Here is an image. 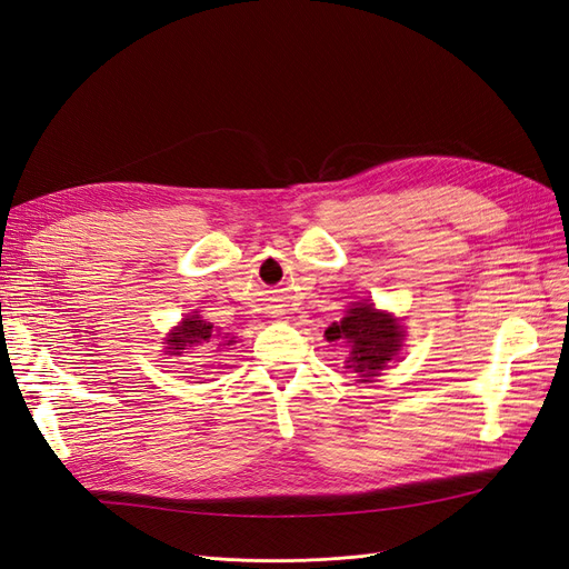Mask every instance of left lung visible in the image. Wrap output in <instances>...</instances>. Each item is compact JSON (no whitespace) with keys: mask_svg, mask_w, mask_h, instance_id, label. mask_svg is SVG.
<instances>
[{"mask_svg":"<svg viewBox=\"0 0 569 569\" xmlns=\"http://www.w3.org/2000/svg\"><path fill=\"white\" fill-rule=\"evenodd\" d=\"M325 337L351 343V366L363 377H375L401 347V325L380 313L372 303L356 306L341 322L327 327Z\"/></svg>","mask_w":569,"mask_h":569,"instance_id":"1","label":"left lung"}]
</instances>
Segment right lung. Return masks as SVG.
<instances>
[{"label": "right lung", "mask_w": 569, "mask_h": 569, "mask_svg": "<svg viewBox=\"0 0 569 569\" xmlns=\"http://www.w3.org/2000/svg\"><path fill=\"white\" fill-rule=\"evenodd\" d=\"M218 335H220V330H216V327H213L211 322L201 320L199 316H189V318L182 320L180 327H176L173 335L168 337V341H166V343H168V347H166L168 351H166V353L180 356L182 349H187V347H197V343L220 339ZM228 343H230V341H228Z\"/></svg>", "instance_id": "1"}]
</instances>
